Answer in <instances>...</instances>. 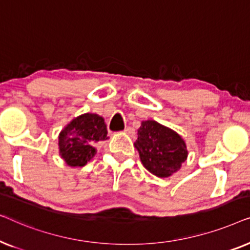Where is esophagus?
<instances>
[{"label": "esophagus", "instance_id": "1", "mask_svg": "<svg viewBox=\"0 0 250 250\" xmlns=\"http://www.w3.org/2000/svg\"><path fill=\"white\" fill-rule=\"evenodd\" d=\"M124 132H125V134H127V135H129V136H134V135H135V129L133 128V127H131V126H128V127H126Z\"/></svg>", "mask_w": 250, "mask_h": 250}]
</instances>
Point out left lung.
I'll list each match as a JSON object with an SVG mask.
<instances>
[{"label": "left lung", "mask_w": 250, "mask_h": 250, "mask_svg": "<svg viewBox=\"0 0 250 250\" xmlns=\"http://www.w3.org/2000/svg\"><path fill=\"white\" fill-rule=\"evenodd\" d=\"M134 146L143 166L162 179L176 173L189 153L179 133L151 119L141 123Z\"/></svg>", "instance_id": "8db88e82"}]
</instances>
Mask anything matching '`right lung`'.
Instances as JSON below:
<instances>
[{"mask_svg": "<svg viewBox=\"0 0 250 250\" xmlns=\"http://www.w3.org/2000/svg\"><path fill=\"white\" fill-rule=\"evenodd\" d=\"M104 119L97 114L74 118L59 134V155L70 167H83L97 153L95 143L108 140Z\"/></svg>", "mask_w": 250, "mask_h": 250, "instance_id": "1", "label": "right lung"}]
</instances>
